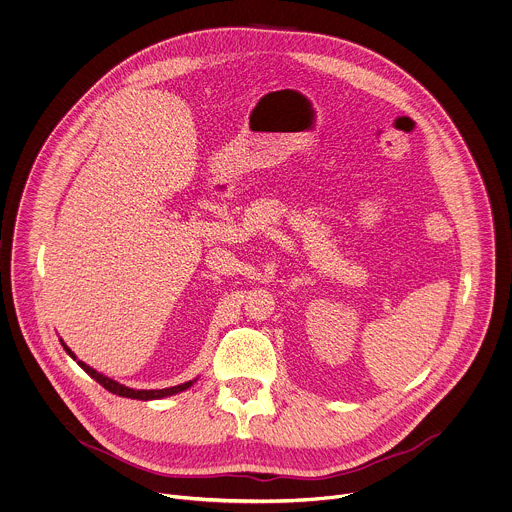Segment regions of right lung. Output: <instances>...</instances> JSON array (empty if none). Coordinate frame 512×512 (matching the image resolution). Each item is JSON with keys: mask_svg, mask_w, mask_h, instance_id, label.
<instances>
[{"mask_svg": "<svg viewBox=\"0 0 512 512\" xmlns=\"http://www.w3.org/2000/svg\"><path fill=\"white\" fill-rule=\"evenodd\" d=\"M62 342V339H60ZM62 346H64V350H66V354L70 356V358H74L76 362H78V366L90 376V378H94L102 388H106L108 392H112V394H116V396H122V398H132V400H160V398H166V396H175V394H179V392H185L187 388H191L197 380H191V382H185V384H179V386H173V388H162V390H132V388H128V386H124V384H118L116 380H112V378H106L104 374H100V372H96L94 368H90L88 364H84V362H80L76 356H74V352L62 342Z\"/></svg>", "mask_w": 512, "mask_h": 512, "instance_id": "obj_1", "label": "right lung"}]
</instances>
